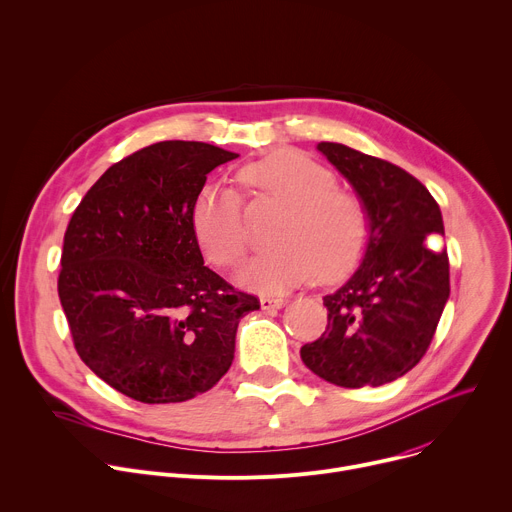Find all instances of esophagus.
I'll return each mask as SVG.
<instances>
[{
  "label": "esophagus",
  "instance_id": "34e87169",
  "mask_svg": "<svg viewBox=\"0 0 512 512\" xmlns=\"http://www.w3.org/2000/svg\"><path fill=\"white\" fill-rule=\"evenodd\" d=\"M259 304H261V308H263V310H279V308H283V306H285V300H281V298H267V296H263V298L259 300Z\"/></svg>",
  "mask_w": 512,
  "mask_h": 512
}]
</instances>
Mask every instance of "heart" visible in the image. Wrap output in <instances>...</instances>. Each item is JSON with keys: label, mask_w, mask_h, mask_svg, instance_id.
I'll use <instances>...</instances> for the list:
<instances>
[{"label": "heart", "mask_w": 512, "mask_h": 512, "mask_svg": "<svg viewBox=\"0 0 512 512\" xmlns=\"http://www.w3.org/2000/svg\"><path fill=\"white\" fill-rule=\"evenodd\" d=\"M239 180L287 204L275 241L279 247L245 263L237 281L259 294H283L312 279L334 281L362 257L369 216L362 202L336 188V176L312 158L277 150L239 172ZM192 227L206 257L233 267L247 253L241 196L233 188L206 186L192 208Z\"/></svg>", "instance_id": "obj_1"}]
</instances>
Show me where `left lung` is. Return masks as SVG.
<instances>
[{"label":"left lung","mask_w":512,"mask_h":512,"mask_svg":"<svg viewBox=\"0 0 512 512\" xmlns=\"http://www.w3.org/2000/svg\"><path fill=\"white\" fill-rule=\"evenodd\" d=\"M318 152L348 180L369 216L360 265L332 294L326 332L300 354L320 379L346 387H379L421 360L450 298V261L442 210L403 168L320 141Z\"/></svg>","instance_id":"left-lung-1"}]
</instances>
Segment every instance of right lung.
Segmentation results:
<instances>
[{
  "label": "right lung",
  "mask_w": 512,
  "mask_h": 512,
  "mask_svg": "<svg viewBox=\"0 0 512 512\" xmlns=\"http://www.w3.org/2000/svg\"><path fill=\"white\" fill-rule=\"evenodd\" d=\"M239 158L160 141L113 164L64 233L58 296L87 367L141 403H180L231 369L255 296L204 265L192 208L206 174Z\"/></svg>",
  "instance_id": "1"
}]
</instances>
